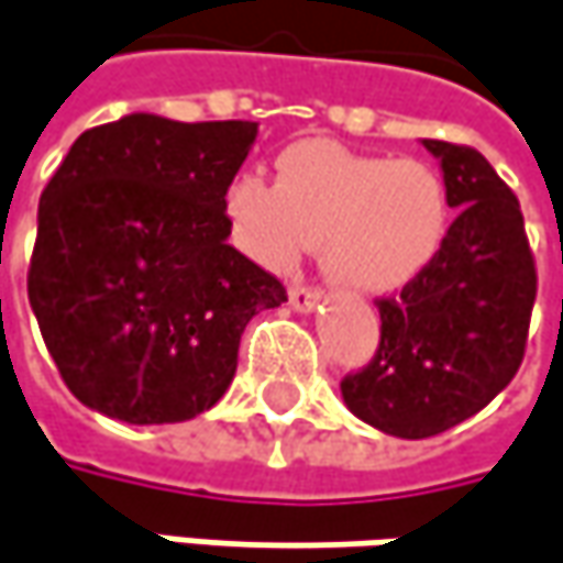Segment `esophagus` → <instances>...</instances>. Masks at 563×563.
<instances>
[{
    "mask_svg": "<svg viewBox=\"0 0 563 563\" xmlns=\"http://www.w3.org/2000/svg\"><path fill=\"white\" fill-rule=\"evenodd\" d=\"M323 300V291L320 288H313V285H291V307L300 310V313H307V310H313L317 303Z\"/></svg>",
    "mask_w": 563,
    "mask_h": 563,
    "instance_id": "34e87169",
    "label": "esophagus"
}]
</instances>
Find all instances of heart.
<instances>
[{
  "instance_id": "1",
  "label": "heart",
  "mask_w": 563,
  "mask_h": 563,
  "mask_svg": "<svg viewBox=\"0 0 563 563\" xmlns=\"http://www.w3.org/2000/svg\"><path fill=\"white\" fill-rule=\"evenodd\" d=\"M224 214L234 243L263 268L288 272L310 246H323L335 285L383 295L434 266L453 202L428 161L297 142L278 157L275 184L260 174L234 177L224 189Z\"/></svg>"
}]
</instances>
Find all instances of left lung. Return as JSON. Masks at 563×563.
<instances>
[{
	"instance_id": "1",
	"label": "left lung",
	"mask_w": 563,
	"mask_h": 563,
	"mask_svg": "<svg viewBox=\"0 0 563 563\" xmlns=\"http://www.w3.org/2000/svg\"><path fill=\"white\" fill-rule=\"evenodd\" d=\"M460 209L434 266L377 297L379 345L342 377L345 406L383 434L456 428L517 377L539 291L520 199L482 152L424 139Z\"/></svg>"
}]
</instances>
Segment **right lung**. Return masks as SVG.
I'll use <instances>...</instances> for the list:
<instances>
[{
	"label": "right lung",
	"mask_w": 563,
	"mask_h": 563,
	"mask_svg": "<svg viewBox=\"0 0 563 563\" xmlns=\"http://www.w3.org/2000/svg\"><path fill=\"white\" fill-rule=\"evenodd\" d=\"M250 120L132 113L88 129L43 189L27 297L71 396L129 424L202 415L238 371L240 335L288 300L228 243L224 189Z\"/></svg>",
	"instance_id": "right-lung-1"
}]
</instances>
